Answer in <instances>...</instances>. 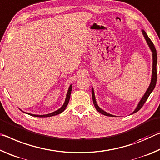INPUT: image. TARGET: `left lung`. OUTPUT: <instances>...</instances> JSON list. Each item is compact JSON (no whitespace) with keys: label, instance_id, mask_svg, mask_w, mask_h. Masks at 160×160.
<instances>
[{"label":"left lung","instance_id":"8db88e82","mask_svg":"<svg viewBox=\"0 0 160 160\" xmlns=\"http://www.w3.org/2000/svg\"><path fill=\"white\" fill-rule=\"evenodd\" d=\"M142 32L143 35H144V38H145V39L146 40L147 43H148V44L149 45V48H150L152 52V60H153V62H152V79H151L150 84V86H149L148 90L146 91L145 93L144 94L142 98H141L140 101L139 102V103H138L137 108H136L135 111L132 112V114L135 113V112H138L143 106L144 103H145L146 102L147 99H148V97H149V96H150V93L152 92V91L154 90V87H155L156 83H157V62H158V55H157V50L155 49V47H154V44L152 43V42L150 39L149 38V37L148 36V35H147L145 31L142 30ZM91 92H92V98H93V102L94 106H95L96 109L97 110V111H98L99 112H101V114L104 115V116L113 117L114 116H112V115L110 114V113H108V112L104 111L103 110H102L101 108H99L98 104L96 103L95 94H94V91H93V88H92V90H91Z\"/></svg>","mask_w":160,"mask_h":160}]
</instances>
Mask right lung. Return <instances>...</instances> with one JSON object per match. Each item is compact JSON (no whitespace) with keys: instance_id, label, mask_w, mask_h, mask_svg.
<instances>
[{"instance_id":"1","label":"right lung","mask_w":160,"mask_h":160,"mask_svg":"<svg viewBox=\"0 0 160 160\" xmlns=\"http://www.w3.org/2000/svg\"><path fill=\"white\" fill-rule=\"evenodd\" d=\"M72 85H70L69 89H68L67 91V97L66 99H65V102L63 106L60 108L59 109L57 110V111H54L53 112H51V113H49V114H47V115H34V114H30V113H27L30 115V116H35V117H51V116H56V115H58L59 113H61L63 111H64L65 108H66V107L67 106L68 103H69V98H70V96H71V92H72Z\"/></svg>"}]
</instances>
